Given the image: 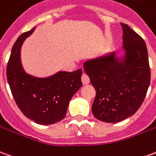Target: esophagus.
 Instances as JSON below:
<instances>
[{"instance_id": "1", "label": "esophagus", "mask_w": 156, "mask_h": 156, "mask_svg": "<svg viewBox=\"0 0 156 156\" xmlns=\"http://www.w3.org/2000/svg\"><path fill=\"white\" fill-rule=\"evenodd\" d=\"M81 80L83 84H88L89 83V78L88 77V75L85 74V73H83L81 77Z\"/></svg>"}]
</instances>
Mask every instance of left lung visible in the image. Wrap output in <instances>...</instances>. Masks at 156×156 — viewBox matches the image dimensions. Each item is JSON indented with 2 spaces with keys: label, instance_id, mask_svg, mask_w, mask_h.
<instances>
[{
  "label": "left lung",
  "instance_id": "obj_1",
  "mask_svg": "<svg viewBox=\"0 0 156 156\" xmlns=\"http://www.w3.org/2000/svg\"><path fill=\"white\" fill-rule=\"evenodd\" d=\"M124 55L112 52L83 63L95 89L92 113L105 122H118L133 116L146 96L150 68L144 40L127 24L121 23Z\"/></svg>",
  "mask_w": 156,
  "mask_h": 156
}]
</instances>
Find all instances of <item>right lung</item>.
I'll return each instance as SVG.
<instances>
[{"label":"right lung","instance_id":"obj_1","mask_svg":"<svg viewBox=\"0 0 156 156\" xmlns=\"http://www.w3.org/2000/svg\"><path fill=\"white\" fill-rule=\"evenodd\" d=\"M34 28L22 34L12 49L6 78L17 106L25 116L41 125H51L65 117L72 97L83 85L82 69L58 72L47 78L28 74L21 62V47Z\"/></svg>","mask_w":156,"mask_h":156}]
</instances>
